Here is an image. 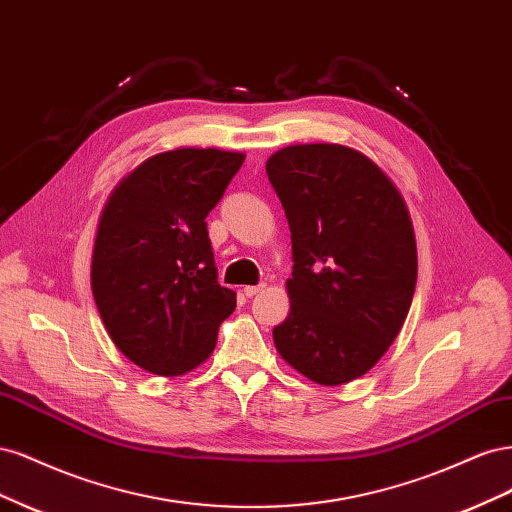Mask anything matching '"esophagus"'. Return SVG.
<instances>
[{
  "label": "esophagus",
  "instance_id": "esophagus-1",
  "mask_svg": "<svg viewBox=\"0 0 512 512\" xmlns=\"http://www.w3.org/2000/svg\"><path fill=\"white\" fill-rule=\"evenodd\" d=\"M262 288H265V284H258V286H245V288H243V294H245V297H254V294H258Z\"/></svg>",
  "mask_w": 512,
  "mask_h": 512
}]
</instances>
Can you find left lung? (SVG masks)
Segmentation results:
<instances>
[{"instance_id": "8db88e82", "label": "left lung", "mask_w": 512, "mask_h": 512, "mask_svg": "<svg viewBox=\"0 0 512 512\" xmlns=\"http://www.w3.org/2000/svg\"><path fill=\"white\" fill-rule=\"evenodd\" d=\"M267 177L294 262L275 348L309 380L350 382L389 350L414 297L416 243L404 198L344 145L286 147L269 158Z\"/></svg>"}]
</instances>
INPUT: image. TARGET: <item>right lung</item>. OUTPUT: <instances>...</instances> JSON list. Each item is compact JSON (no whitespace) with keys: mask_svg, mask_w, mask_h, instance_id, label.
I'll return each mask as SVG.
<instances>
[{"mask_svg":"<svg viewBox=\"0 0 512 512\" xmlns=\"http://www.w3.org/2000/svg\"><path fill=\"white\" fill-rule=\"evenodd\" d=\"M243 153L175 149L153 156L108 198L91 260V290L113 344L158 376L203 363L232 314L218 284L205 218Z\"/></svg>","mask_w":512,"mask_h":512,"instance_id":"obj_1","label":"right lung"}]
</instances>
